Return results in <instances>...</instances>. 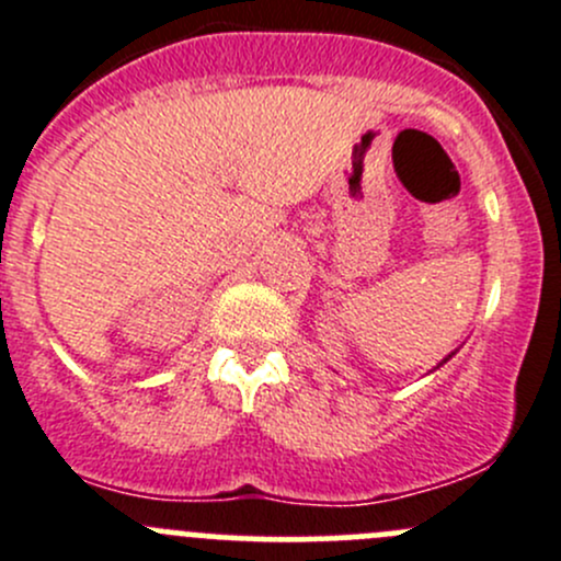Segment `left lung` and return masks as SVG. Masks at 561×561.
I'll return each instance as SVG.
<instances>
[{"label":"left lung","mask_w":561,"mask_h":561,"mask_svg":"<svg viewBox=\"0 0 561 561\" xmlns=\"http://www.w3.org/2000/svg\"><path fill=\"white\" fill-rule=\"evenodd\" d=\"M453 356H455V353H449V356H447V358H444V362H442V364H447V362H449V358H453ZM442 364H438V367H442Z\"/></svg>","instance_id":"obj_1"}]
</instances>
